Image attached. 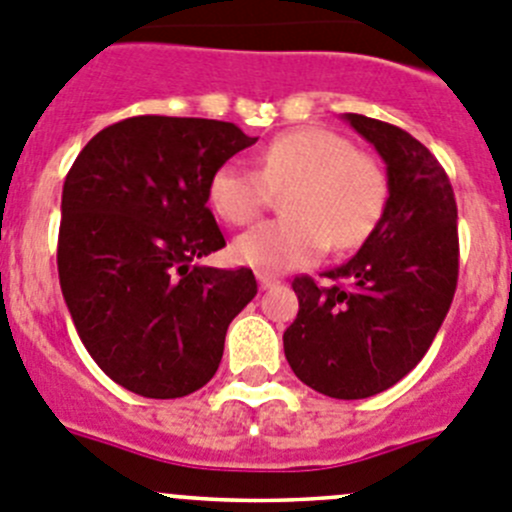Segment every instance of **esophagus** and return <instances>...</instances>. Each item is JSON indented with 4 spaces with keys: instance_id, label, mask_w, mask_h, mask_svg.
Segmentation results:
<instances>
[{
    "instance_id": "1",
    "label": "esophagus",
    "mask_w": 512,
    "mask_h": 512,
    "mask_svg": "<svg viewBox=\"0 0 512 512\" xmlns=\"http://www.w3.org/2000/svg\"><path fill=\"white\" fill-rule=\"evenodd\" d=\"M281 281L279 279H274V276H266V274H259V286L261 289H274V286H279Z\"/></svg>"
}]
</instances>
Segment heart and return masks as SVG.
I'll return each instance as SVG.
<instances>
[{"label": "heart", "instance_id": "obj_1", "mask_svg": "<svg viewBox=\"0 0 512 512\" xmlns=\"http://www.w3.org/2000/svg\"><path fill=\"white\" fill-rule=\"evenodd\" d=\"M286 218L261 223L233 241V259L274 276L319 259L332 243L357 248L377 228L389 198L387 173L374 155L329 128H296L271 140L259 170L223 163L208 183V203L231 226L256 221L283 193Z\"/></svg>", "mask_w": 512, "mask_h": 512}]
</instances>
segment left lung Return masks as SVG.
Masks as SVG:
<instances>
[{"instance_id": "obj_1", "label": "left lung", "mask_w": 512, "mask_h": 512, "mask_svg": "<svg viewBox=\"0 0 512 512\" xmlns=\"http://www.w3.org/2000/svg\"><path fill=\"white\" fill-rule=\"evenodd\" d=\"M387 165L389 198L372 236L332 286L296 276L299 314L284 354L304 384L334 399L384 392L417 367L440 332L460 269L457 203L435 155L397 125L344 115Z\"/></svg>"}]
</instances>
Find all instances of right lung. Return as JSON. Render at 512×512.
Listing matches in <instances>:
<instances>
[{
  "mask_svg": "<svg viewBox=\"0 0 512 512\" xmlns=\"http://www.w3.org/2000/svg\"><path fill=\"white\" fill-rule=\"evenodd\" d=\"M253 143L221 120L138 115L100 130L67 173L62 296L97 367L140 397L201 389L259 291L251 269L198 264L226 246L211 175Z\"/></svg>",
  "mask_w": 512,
  "mask_h": 512,
  "instance_id": "right-lung-1",
  "label": "right lung"
}]
</instances>
